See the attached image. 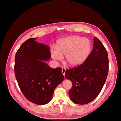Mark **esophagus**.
<instances>
[{
	"mask_svg": "<svg viewBox=\"0 0 121 121\" xmlns=\"http://www.w3.org/2000/svg\"><path fill=\"white\" fill-rule=\"evenodd\" d=\"M65 70H66V69L65 68H62V74H63V75H65Z\"/></svg>",
	"mask_w": 121,
	"mask_h": 121,
	"instance_id": "obj_1",
	"label": "esophagus"
}]
</instances>
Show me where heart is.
Here are the masks:
<instances>
[{
	"mask_svg": "<svg viewBox=\"0 0 121 121\" xmlns=\"http://www.w3.org/2000/svg\"><path fill=\"white\" fill-rule=\"evenodd\" d=\"M91 43L86 38L78 36H71L59 40L56 49L51 50L53 59L60 61L63 55L69 65L77 66L83 63L89 55L91 51Z\"/></svg>",
	"mask_w": 121,
	"mask_h": 121,
	"instance_id": "heart-1",
	"label": "heart"
}]
</instances>
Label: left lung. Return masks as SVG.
Masks as SVG:
<instances>
[{
  "label": "left lung",
  "instance_id": "left-lung-1",
  "mask_svg": "<svg viewBox=\"0 0 121 121\" xmlns=\"http://www.w3.org/2000/svg\"><path fill=\"white\" fill-rule=\"evenodd\" d=\"M109 71V59L106 48L95 37L92 50L84 62L66 69L65 77L72 87L69 91L74 103L85 104L94 100L101 91Z\"/></svg>",
  "mask_w": 121,
  "mask_h": 121
}]
</instances>
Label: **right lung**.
<instances>
[{
    "mask_svg": "<svg viewBox=\"0 0 121 121\" xmlns=\"http://www.w3.org/2000/svg\"><path fill=\"white\" fill-rule=\"evenodd\" d=\"M30 38L22 43L15 56L14 73L26 98L35 104H48L54 90L64 79L62 68H50L44 61L51 56L48 46Z\"/></svg>",
    "mask_w": 121,
    "mask_h": 121,
    "instance_id": "add662e5",
    "label": "right lung"
}]
</instances>
